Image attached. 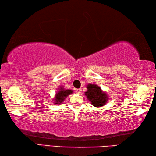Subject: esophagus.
<instances>
[{"instance_id": "34e87169", "label": "esophagus", "mask_w": 156, "mask_h": 156, "mask_svg": "<svg viewBox=\"0 0 156 156\" xmlns=\"http://www.w3.org/2000/svg\"><path fill=\"white\" fill-rule=\"evenodd\" d=\"M76 93L80 94L81 93V88H77V89L76 90Z\"/></svg>"}]
</instances>
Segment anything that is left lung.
<instances>
[{"instance_id": "obj_1", "label": "left lung", "mask_w": 156, "mask_h": 156, "mask_svg": "<svg viewBox=\"0 0 156 156\" xmlns=\"http://www.w3.org/2000/svg\"><path fill=\"white\" fill-rule=\"evenodd\" d=\"M87 91L84 93L85 95L93 106L101 108L106 104L108 100V94L103 92L101 87L96 84H89L87 85Z\"/></svg>"}]
</instances>
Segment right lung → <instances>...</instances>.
<instances>
[{"instance_id": "1", "label": "right lung", "mask_w": 156, "mask_h": 156, "mask_svg": "<svg viewBox=\"0 0 156 156\" xmlns=\"http://www.w3.org/2000/svg\"><path fill=\"white\" fill-rule=\"evenodd\" d=\"M72 93L73 90L69 89L66 90L62 86H61L60 88H59V90H58L57 93L55 94V97L54 98L55 104H61V103L64 101V100L66 99V97Z\"/></svg>"}]
</instances>
